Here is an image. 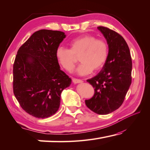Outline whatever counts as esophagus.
Returning <instances> with one entry per match:
<instances>
[{"label":"esophagus","instance_id":"esophagus-1","mask_svg":"<svg viewBox=\"0 0 150 150\" xmlns=\"http://www.w3.org/2000/svg\"><path fill=\"white\" fill-rule=\"evenodd\" d=\"M72 81H73V82L74 83H75V84H77V83H81L83 82L82 80L77 79H75V78H73Z\"/></svg>","mask_w":150,"mask_h":150}]
</instances>
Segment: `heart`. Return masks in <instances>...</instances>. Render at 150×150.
I'll return each instance as SVG.
<instances>
[{
  "mask_svg": "<svg viewBox=\"0 0 150 150\" xmlns=\"http://www.w3.org/2000/svg\"><path fill=\"white\" fill-rule=\"evenodd\" d=\"M70 49L59 47L56 50V58L58 63L67 71L74 69L77 57L79 56L81 63L77 69V73L85 76L93 70L98 71L102 68L108 55V47L106 42L90 35H83L71 40Z\"/></svg>",
  "mask_w": 150,
  "mask_h": 150,
  "instance_id": "obj_1",
  "label": "heart"
}]
</instances>
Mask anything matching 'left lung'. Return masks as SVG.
I'll list each match as a JSON object with an SVG mask.
<instances>
[{
    "mask_svg": "<svg viewBox=\"0 0 150 150\" xmlns=\"http://www.w3.org/2000/svg\"><path fill=\"white\" fill-rule=\"evenodd\" d=\"M98 30L108 45V55L101 71L87 81L95 88L85 104L92 111L106 115L122 105L132 83V61L126 41L117 33L104 27Z\"/></svg>",
    "mask_w": 150,
    "mask_h": 150,
    "instance_id": "left-lung-1",
    "label": "left lung"
}]
</instances>
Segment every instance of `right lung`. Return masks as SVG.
<instances>
[{
  "mask_svg": "<svg viewBox=\"0 0 150 150\" xmlns=\"http://www.w3.org/2000/svg\"><path fill=\"white\" fill-rule=\"evenodd\" d=\"M65 33L42 29L22 46L13 65V91L24 110L37 118H47L58 111L61 94L71 79L61 70L56 50Z\"/></svg>",
  "mask_w": 150,
  "mask_h": 150,
  "instance_id": "add662e5",
  "label": "right lung"
}]
</instances>
